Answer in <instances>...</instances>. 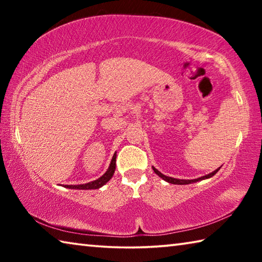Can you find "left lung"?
Masks as SVG:
<instances>
[{
	"mask_svg": "<svg viewBox=\"0 0 262 262\" xmlns=\"http://www.w3.org/2000/svg\"><path fill=\"white\" fill-rule=\"evenodd\" d=\"M152 168H154L155 173L158 174L159 177H161V178H163L164 180L167 181V183H170V184H174V185H187V184L196 183V181H200V180H203V179L210 178V177H212L214 174H216V173H217V171L220 170V167H219V168H217V170H215L214 172H211V173L207 174V176H203V177H201V178L193 179V180H185V179H176V178H171V177H166V176H164L163 173H161V172H159L158 170H156V168H155V167H152Z\"/></svg>",
	"mask_w": 262,
	"mask_h": 262,
	"instance_id": "obj_1",
	"label": "left lung"
}]
</instances>
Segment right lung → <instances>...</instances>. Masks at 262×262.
Segmentation results:
<instances>
[{
	"instance_id": "1",
	"label": "right lung",
	"mask_w": 262,
	"mask_h": 262,
	"mask_svg": "<svg viewBox=\"0 0 262 262\" xmlns=\"http://www.w3.org/2000/svg\"><path fill=\"white\" fill-rule=\"evenodd\" d=\"M115 159H117V155L114 154L112 161H111L108 170L97 180L91 181V183H88V184H83V185H67L66 187L73 188V189H97L101 187V186L105 185L111 178H112V176L115 171Z\"/></svg>"
}]
</instances>
